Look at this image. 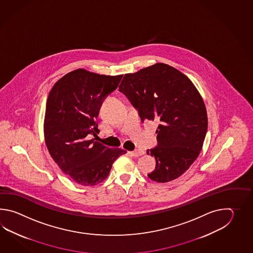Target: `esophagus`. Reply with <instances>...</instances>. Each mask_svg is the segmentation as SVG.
Masks as SVG:
<instances>
[{"mask_svg":"<svg viewBox=\"0 0 253 253\" xmlns=\"http://www.w3.org/2000/svg\"><path fill=\"white\" fill-rule=\"evenodd\" d=\"M129 155L132 156H135V157H138V156H142V155H144L145 154V152L143 150H140V149H137V150L132 151V152H128Z\"/></svg>","mask_w":253,"mask_h":253,"instance_id":"esophagus-1","label":"esophagus"}]
</instances>
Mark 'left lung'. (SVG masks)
I'll list each match as a JSON object with an SVG mask.
<instances>
[{
  "label": "left lung",
  "instance_id": "obj_1",
  "mask_svg": "<svg viewBox=\"0 0 253 253\" xmlns=\"http://www.w3.org/2000/svg\"><path fill=\"white\" fill-rule=\"evenodd\" d=\"M138 110L141 120L156 121L157 146L146 151L155 156L151 180L167 183L187 171L203 148L208 119L203 97L181 71L165 63L126 74L119 85Z\"/></svg>",
  "mask_w": 253,
  "mask_h": 253
}]
</instances>
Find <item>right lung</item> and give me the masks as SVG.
Returning <instances> with one entry per match:
<instances>
[{"label":"right lung","mask_w":253,"mask_h":253,"mask_svg":"<svg viewBox=\"0 0 253 253\" xmlns=\"http://www.w3.org/2000/svg\"><path fill=\"white\" fill-rule=\"evenodd\" d=\"M123 75H99L79 69L63 76L48 94L44 137L48 153L76 183L92 186L108 177L114 162L126 151L89 139L97 135L103 100Z\"/></svg>","instance_id":"right-lung-1"}]
</instances>
